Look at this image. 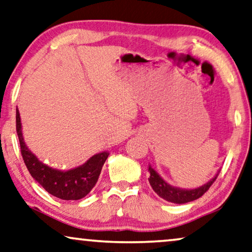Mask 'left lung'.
<instances>
[{"label":"left lung","mask_w":252,"mask_h":252,"mask_svg":"<svg viewBox=\"0 0 252 252\" xmlns=\"http://www.w3.org/2000/svg\"><path fill=\"white\" fill-rule=\"evenodd\" d=\"M149 171H150L149 183H150L153 191H155L160 198L166 200V201L178 203V205L194 201V200L199 199L200 196H202L208 189H209L211 185H213L215 180H216L218 176V173H220V170H218V173L215 175L209 182H207L206 184L201 185V187L196 189H182L173 187V185L167 183V182L163 180L151 166H149Z\"/></svg>","instance_id":"1"}]
</instances>
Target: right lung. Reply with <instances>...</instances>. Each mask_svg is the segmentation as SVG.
<instances>
[{
    "instance_id": "1",
    "label": "right lung",
    "mask_w": 252,
    "mask_h": 252,
    "mask_svg": "<svg viewBox=\"0 0 252 252\" xmlns=\"http://www.w3.org/2000/svg\"><path fill=\"white\" fill-rule=\"evenodd\" d=\"M16 128L19 138L21 156L29 174L50 194L63 200H79L89 194L99 180L102 167L109 152L96 153L83 165L69 170H60L38 160L25 143L19 110L17 108Z\"/></svg>"
}]
</instances>
